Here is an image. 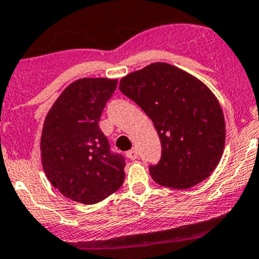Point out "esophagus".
I'll return each mask as SVG.
<instances>
[{"label": "esophagus", "instance_id": "1", "mask_svg": "<svg viewBox=\"0 0 259 259\" xmlns=\"http://www.w3.org/2000/svg\"><path fill=\"white\" fill-rule=\"evenodd\" d=\"M127 157H128V159H131V160L137 159V157H139V151H137V149L130 150V151L127 152Z\"/></svg>", "mask_w": 259, "mask_h": 259}]
</instances>
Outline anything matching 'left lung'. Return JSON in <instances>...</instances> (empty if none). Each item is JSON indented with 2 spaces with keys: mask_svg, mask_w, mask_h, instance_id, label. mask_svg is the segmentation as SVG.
<instances>
[{
  "mask_svg": "<svg viewBox=\"0 0 259 259\" xmlns=\"http://www.w3.org/2000/svg\"><path fill=\"white\" fill-rule=\"evenodd\" d=\"M119 90L156 128L161 157L149 169L157 184L187 189L210 177L224 151L225 120L205 83L176 66L156 62L123 77Z\"/></svg>",
  "mask_w": 259,
  "mask_h": 259,
  "instance_id": "1",
  "label": "left lung"
}]
</instances>
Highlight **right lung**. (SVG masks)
<instances>
[{
	"label": "right lung",
	"mask_w": 259,
	"mask_h": 259,
	"mask_svg": "<svg viewBox=\"0 0 259 259\" xmlns=\"http://www.w3.org/2000/svg\"><path fill=\"white\" fill-rule=\"evenodd\" d=\"M117 82L109 78L75 81L63 90L44 120V173L63 196L85 205L103 201L124 181V156L110 150L99 127Z\"/></svg>",
	"instance_id": "1"
}]
</instances>
